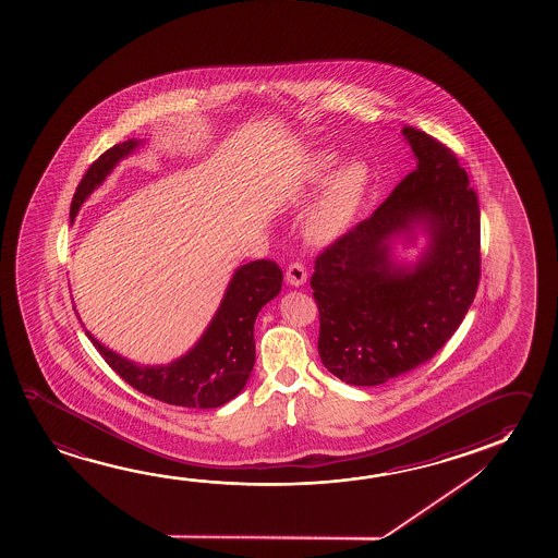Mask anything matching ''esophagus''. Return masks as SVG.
Here are the masks:
<instances>
[{
  "mask_svg": "<svg viewBox=\"0 0 558 558\" xmlns=\"http://www.w3.org/2000/svg\"><path fill=\"white\" fill-rule=\"evenodd\" d=\"M286 282L293 286V288H300V286L307 282V270L303 268L302 263H293V265L288 266Z\"/></svg>",
  "mask_w": 558,
  "mask_h": 558,
  "instance_id": "obj_1",
  "label": "esophagus"
}]
</instances>
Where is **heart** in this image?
Here are the masks:
<instances>
[{
  "label": "heart",
  "instance_id": "obj_1",
  "mask_svg": "<svg viewBox=\"0 0 558 558\" xmlns=\"http://www.w3.org/2000/svg\"><path fill=\"white\" fill-rule=\"evenodd\" d=\"M338 163L340 156L335 151H317L298 181V196L302 198L325 186L305 223V235L315 245H330L352 228L374 184L372 167L364 159H350L340 168Z\"/></svg>",
  "mask_w": 558,
  "mask_h": 558
}]
</instances>
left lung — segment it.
Returning a JSON list of instances; mask_svg holds the SVG:
<instances>
[{
    "label": "left lung",
    "instance_id": "8db88e82",
    "mask_svg": "<svg viewBox=\"0 0 558 558\" xmlns=\"http://www.w3.org/2000/svg\"><path fill=\"white\" fill-rule=\"evenodd\" d=\"M416 169L389 198L337 239L311 276L319 356L340 381L381 385L428 362L466 315L481 276V214L456 154L404 126ZM427 245L416 262L396 245Z\"/></svg>",
    "mask_w": 558,
    "mask_h": 558
}]
</instances>
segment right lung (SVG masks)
I'll use <instances>...</instances> for the list:
<instances>
[{
	"label": "right lung",
	"mask_w": 558,
	"mask_h": 558,
	"mask_svg": "<svg viewBox=\"0 0 558 558\" xmlns=\"http://www.w3.org/2000/svg\"><path fill=\"white\" fill-rule=\"evenodd\" d=\"M140 146H144V140H126L107 149L89 167L75 191L70 220H75L83 202L105 183L112 169ZM280 290L282 270L272 260L239 266L229 280L220 307L196 344L183 356L161 366L136 364L101 344L89 330L85 335L105 362L140 393L177 407L216 409L235 399L247 385L255 366L256 315Z\"/></svg>",
	"instance_id": "1"
}]
</instances>
